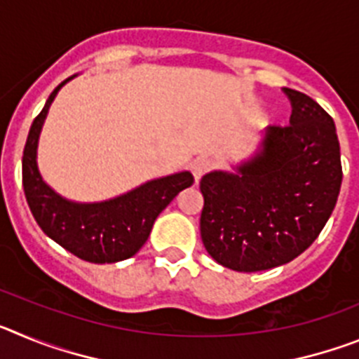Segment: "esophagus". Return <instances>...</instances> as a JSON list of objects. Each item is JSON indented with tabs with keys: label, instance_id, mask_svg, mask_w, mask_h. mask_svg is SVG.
<instances>
[{
	"label": "esophagus",
	"instance_id": "34e87169",
	"mask_svg": "<svg viewBox=\"0 0 359 359\" xmlns=\"http://www.w3.org/2000/svg\"><path fill=\"white\" fill-rule=\"evenodd\" d=\"M208 169H210V161H208L207 158H198V160L192 161V165H190V172L194 176L196 183L201 180L203 174L208 172Z\"/></svg>",
	"mask_w": 359,
	"mask_h": 359
}]
</instances>
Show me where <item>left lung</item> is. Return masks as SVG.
<instances>
[{
	"mask_svg": "<svg viewBox=\"0 0 359 359\" xmlns=\"http://www.w3.org/2000/svg\"><path fill=\"white\" fill-rule=\"evenodd\" d=\"M290 128H266L255 151L231 170L201 177V241L233 271L287 264L318 237L341 187L340 142L331 116L307 95L284 88Z\"/></svg>",
	"mask_w": 359,
	"mask_h": 359,
	"instance_id": "obj_1",
	"label": "left lung"
}]
</instances>
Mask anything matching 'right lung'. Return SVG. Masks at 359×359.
I'll return each instance as SVG.
<instances>
[{
  "mask_svg": "<svg viewBox=\"0 0 359 359\" xmlns=\"http://www.w3.org/2000/svg\"><path fill=\"white\" fill-rule=\"evenodd\" d=\"M72 75L57 86L32 123L23 151V189L32 215L46 233L79 259L95 264L126 261L145 244L158 215L194 183L189 170L154 177L104 201H73L44 182L37 163L41 131L52 102Z\"/></svg>",
  "mask_w": 359,
  "mask_h": 359,
  "instance_id": "add662e5",
  "label": "right lung"
}]
</instances>
